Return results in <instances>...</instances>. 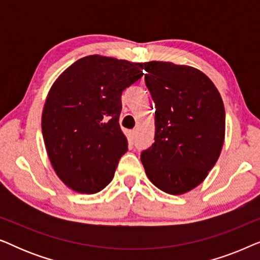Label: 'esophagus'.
<instances>
[{
	"mask_svg": "<svg viewBox=\"0 0 260 260\" xmlns=\"http://www.w3.org/2000/svg\"><path fill=\"white\" fill-rule=\"evenodd\" d=\"M135 136H136V130H131L130 133H129V137H130V140H131V141H134Z\"/></svg>",
	"mask_w": 260,
	"mask_h": 260,
	"instance_id": "34e87169",
	"label": "esophagus"
}]
</instances>
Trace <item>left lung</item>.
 I'll list each match as a JSON object with an SVG mask.
<instances>
[{"label":"left lung","instance_id":"left-lung-1","mask_svg":"<svg viewBox=\"0 0 260 260\" xmlns=\"http://www.w3.org/2000/svg\"><path fill=\"white\" fill-rule=\"evenodd\" d=\"M155 103V142L142 151L149 180L181 195L198 187L218 161L225 141V108L212 80L194 67L143 63Z\"/></svg>","mask_w":260,"mask_h":260}]
</instances>
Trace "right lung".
<instances>
[{
    "mask_svg": "<svg viewBox=\"0 0 260 260\" xmlns=\"http://www.w3.org/2000/svg\"><path fill=\"white\" fill-rule=\"evenodd\" d=\"M143 63L110 56L77 60L52 85L41 127L59 179L78 193L108 186L127 140L119 126L122 92L143 76Z\"/></svg>",
    "mask_w": 260,
    "mask_h": 260,
    "instance_id": "right-lung-1",
    "label": "right lung"
}]
</instances>
